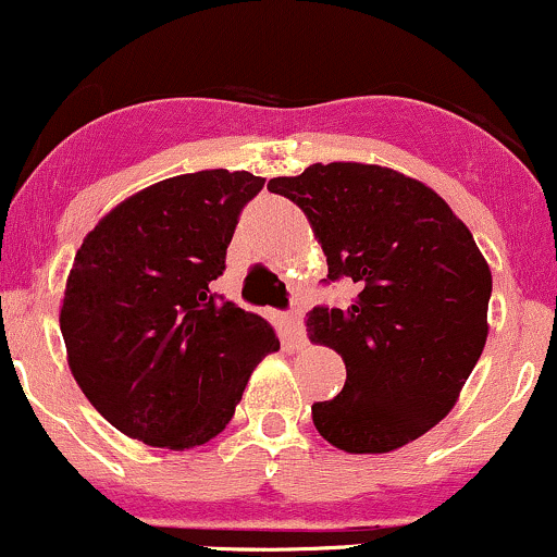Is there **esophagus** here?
I'll return each instance as SVG.
<instances>
[{
  "label": "esophagus",
  "mask_w": 557,
  "mask_h": 557,
  "mask_svg": "<svg viewBox=\"0 0 557 557\" xmlns=\"http://www.w3.org/2000/svg\"><path fill=\"white\" fill-rule=\"evenodd\" d=\"M287 330L293 332V337H300V311L298 309H293L290 314H287Z\"/></svg>",
  "instance_id": "esophagus-1"
}]
</instances>
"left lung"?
<instances>
[{"mask_svg":"<svg viewBox=\"0 0 557 557\" xmlns=\"http://www.w3.org/2000/svg\"><path fill=\"white\" fill-rule=\"evenodd\" d=\"M267 188L306 214L343 309L317 306L311 343L345 361V385L311 419L345 453H389L456 406L487 343L492 274L469 227L430 185L380 164H311Z\"/></svg>","mask_w":557,"mask_h":557,"instance_id":"obj_1","label":"left lung"}]
</instances>
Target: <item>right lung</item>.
<instances>
[{"label":"right lung","mask_w":557,"mask_h":557,"mask_svg":"<svg viewBox=\"0 0 557 557\" xmlns=\"http://www.w3.org/2000/svg\"><path fill=\"white\" fill-rule=\"evenodd\" d=\"M261 188L264 177L246 170L168 177L83 238L60 330L83 395L127 437L170 450L209 443L280 348L267 319L209 290Z\"/></svg>","instance_id":"1"}]
</instances>
